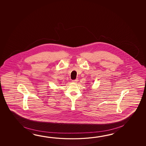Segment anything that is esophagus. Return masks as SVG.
<instances>
[{
	"label": "esophagus",
	"mask_w": 146,
	"mask_h": 146,
	"mask_svg": "<svg viewBox=\"0 0 146 146\" xmlns=\"http://www.w3.org/2000/svg\"><path fill=\"white\" fill-rule=\"evenodd\" d=\"M77 81H78V79H75V80H72V82H75V83H76L77 82Z\"/></svg>",
	"instance_id": "34e87169"
}]
</instances>
